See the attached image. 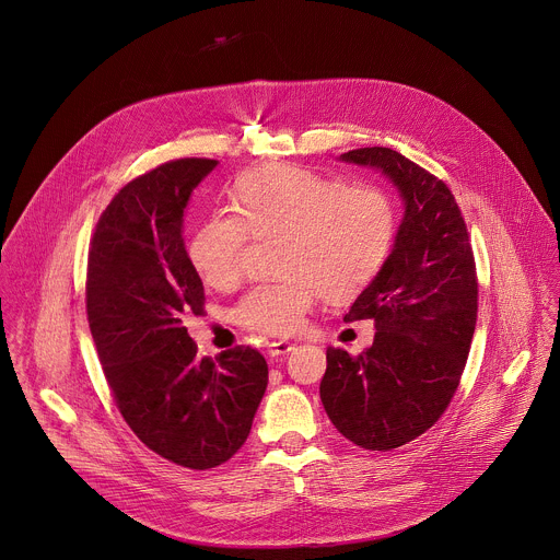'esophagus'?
<instances>
[{
    "instance_id": "obj_1",
    "label": "esophagus",
    "mask_w": 560,
    "mask_h": 560,
    "mask_svg": "<svg viewBox=\"0 0 560 560\" xmlns=\"http://www.w3.org/2000/svg\"><path fill=\"white\" fill-rule=\"evenodd\" d=\"M292 348H294V343H290V341H272V343H268V354L270 357H285Z\"/></svg>"
}]
</instances>
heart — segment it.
<instances>
[{
	"instance_id": "1",
	"label": "heart",
	"mask_w": 560,
	"mask_h": 560,
	"mask_svg": "<svg viewBox=\"0 0 560 560\" xmlns=\"http://www.w3.org/2000/svg\"><path fill=\"white\" fill-rule=\"evenodd\" d=\"M232 208L217 210L195 230L188 257L206 285L232 288L242 279L248 234H281L279 281L250 288L232 310L234 322L259 335H290L318 292L343 301L383 268L396 230L387 192L346 184L299 166H266L238 179Z\"/></svg>"
}]
</instances>
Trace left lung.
Listing matches in <instances>:
<instances>
[{
	"instance_id": "8db88e82",
	"label": "left lung",
	"mask_w": 560,
	"mask_h": 560,
	"mask_svg": "<svg viewBox=\"0 0 560 560\" xmlns=\"http://www.w3.org/2000/svg\"><path fill=\"white\" fill-rule=\"evenodd\" d=\"M341 159L381 171L406 214L383 268L343 316L372 318L374 341L359 357L328 348L318 392L346 439L387 452L430 430L452 401L476 326V266L458 203L439 177L381 145Z\"/></svg>"
}]
</instances>
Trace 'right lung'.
Listing matches in <instances>:
<instances>
[{
    "instance_id": "right-lung-1",
    "label": "right lung",
    "mask_w": 560,
    "mask_h": 560,
    "mask_svg": "<svg viewBox=\"0 0 560 560\" xmlns=\"http://www.w3.org/2000/svg\"><path fill=\"white\" fill-rule=\"evenodd\" d=\"M214 159H175L126 184L89 250L86 312L115 404L159 456L210 469L250 434L266 359L236 346L197 359L184 318L203 314V283L184 246V210Z\"/></svg>"
}]
</instances>
